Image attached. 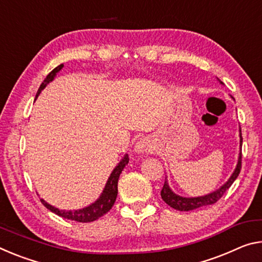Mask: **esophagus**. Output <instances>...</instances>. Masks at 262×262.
Returning a JSON list of instances; mask_svg holds the SVG:
<instances>
[{"instance_id": "esophagus-1", "label": "esophagus", "mask_w": 262, "mask_h": 262, "mask_svg": "<svg viewBox=\"0 0 262 262\" xmlns=\"http://www.w3.org/2000/svg\"><path fill=\"white\" fill-rule=\"evenodd\" d=\"M151 150H152V147H151L150 141L146 138L140 139L135 146V151L138 154H146Z\"/></svg>"}]
</instances>
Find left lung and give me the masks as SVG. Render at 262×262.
I'll use <instances>...</instances> for the list:
<instances>
[{
	"label": "left lung",
	"mask_w": 262,
	"mask_h": 262,
	"mask_svg": "<svg viewBox=\"0 0 262 262\" xmlns=\"http://www.w3.org/2000/svg\"><path fill=\"white\" fill-rule=\"evenodd\" d=\"M242 144H243V136H242V134H240V146H242ZM240 170H242V152H240L236 168L234 170V172L232 173V176L230 177V180H228L221 189L214 191V192L209 193V194H206V196H203V197L184 198V197L177 196V194L173 193L172 191L170 190L167 182H164L163 188H162V190H161V197L169 206H171L172 209L178 210V211H191V210L198 209V207H202V206L214 204V203H217L219 199L224 196V193H225L226 191L230 189V186L233 184V182L236 180V177L239 176Z\"/></svg>",
	"instance_id": "left-lung-1"
}]
</instances>
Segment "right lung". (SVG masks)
<instances>
[{
	"mask_svg": "<svg viewBox=\"0 0 262 262\" xmlns=\"http://www.w3.org/2000/svg\"><path fill=\"white\" fill-rule=\"evenodd\" d=\"M63 64L58 65L56 69H53L51 72H50L47 78L44 79V81L41 82V85L39 86L38 91H37L36 98L38 97V94L41 92V90L47 86L50 81L53 80L56 73L59 72L61 69H63ZM129 162V159H128V155H126L122 159V161L118 164L113 172L111 173V176L107 181V184L105 186V190H103L102 194L100 198L98 199L97 202L93 203L92 205L85 207V209L81 210H76V211H64V210H59L53 207L52 205L48 204L47 202H44L43 199H40V202L43 203V205L49 209L51 212L56 213L59 215V217H63L65 219H70V221H74V222H79V223H90V222H94L102 217L103 214H106L108 211L112 209V206L114 205L116 196H118V181L120 177V173L122 172L123 168L126 167V164H128Z\"/></svg>",
	"mask_w": 262,
	"mask_h": 262,
	"instance_id": "right-lung-1",
	"label": "right lung"
}]
</instances>
